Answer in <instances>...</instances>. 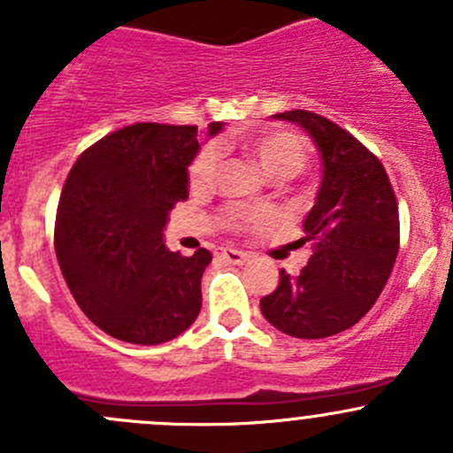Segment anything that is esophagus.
I'll use <instances>...</instances> for the list:
<instances>
[{
    "mask_svg": "<svg viewBox=\"0 0 453 453\" xmlns=\"http://www.w3.org/2000/svg\"><path fill=\"white\" fill-rule=\"evenodd\" d=\"M221 256L227 260V263H232V265H243L245 260L250 258V254L241 252V250H234V248H223Z\"/></svg>",
    "mask_w": 453,
    "mask_h": 453,
    "instance_id": "34e87169",
    "label": "esophagus"
}]
</instances>
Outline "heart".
<instances>
[{
  "mask_svg": "<svg viewBox=\"0 0 453 453\" xmlns=\"http://www.w3.org/2000/svg\"><path fill=\"white\" fill-rule=\"evenodd\" d=\"M241 149L258 162V166L273 180H291L307 168V142L289 129H265L241 138ZM221 153L217 146L201 149L188 166V184L193 190H205L214 184ZM226 219L236 227L260 226L269 219L267 208H245L230 205Z\"/></svg>",
  "mask_w": 453,
  "mask_h": 453,
  "instance_id": "obj_1",
  "label": "heart"
}]
</instances>
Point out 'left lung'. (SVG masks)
I'll return each instance as SVG.
<instances>
[{
  "label": "left lung",
  "instance_id": "left-lung-1",
  "mask_svg": "<svg viewBox=\"0 0 453 453\" xmlns=\"http://www.w3.org/2000/svg\"><path fill=\"white\" fill-rule=\"evenodd\" d=\"M276 118L311 135L324 175L300 239L311 258L298 273L280 269L260 311L287 335L319 340L357 324L381 296L399 254V205L383 164L349 131L307 109Z\"/></svg>",
  "mask_w": 453,
  "mask_h": 453
}]
</instances>
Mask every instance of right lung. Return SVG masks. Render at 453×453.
Returning <instances> with one entry per match:
<instances>
[{
    "label": "right lung",
    "mask_w": 453,
    "mask_h": 453,
    "mask_svg": "<svg viewBox=\"0 0 453 453\" xmlns=\"http://www.w3.org/2000/svg\"><path fill=\"white\" fill-rule=\"evenodd\" d=\"M197 150V127L138 122L91 144L67 175L54 226L58 265L76 304L116 340L162 344L201 311L212 254L168 252L162 239L168 212L188 199Z\"/></svg>",
    "instance_id": "right-lung-1"
}]
</instances>
